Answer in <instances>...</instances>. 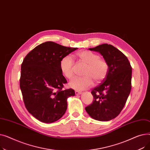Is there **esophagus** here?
Wrapping results in <instances>:
<instances>
[{
    "mask_svg": "<svg viewBox=\"0 0 150 150\" xmlns=\"http://www.w3.org/2000/svg\"><path fill=\"white\" fill-rule=\"evenodd\" d=\"M75 92L76 95H80V94L81 93V91H75Z\"/></svg>",
    "mask_w": 150,
    "mask_h": 150,
    "instance_id": "1",
    "label": "esophagus"
}]
</instances>
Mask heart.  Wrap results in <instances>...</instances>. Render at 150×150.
I'll return each mask as SVG.
<instances>
[{"instance_id": "b5f03b06", "label": "heart", "mask_w": 150, "mask_h": 150, "mask_svg": "<svg viewBox=\"0 0 150 150\" xmlns=\"http://www.w3.org/2000/svg\"><path fill=\"white\" fill-rule=\"evenodd\" d=\"M77 57L86 64L83 77H75L69 83L71 88L76 90H83L93 85V80L96 83L104 80L108 73V62L100 58L99 55L89 50H83L78 52ZM74 62L70 55H66L60 61L59 67L61 72L66 78L70 79L74 75Z\"/></svg>"}]
</instances>
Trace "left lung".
<instances>
[{"label": "left lung", "instance_id": "left-lung-1", "mask_svg": "<svg viewBox=\"0 0 150 150\" xmlns=\"http://www.w3.org/2000/svg\"><path fill=\"white\" fill-rule=\"evenodd\" d=\"M89 49L100 53L109 69L105 79L92 90L93 102L85 109L93 119L109 121L120 113L127 102L131 89L132 67L127 57L112 45L103 44Z\"/></svg>", "mask_w": 150, "mask_h": 150}]
</instances>
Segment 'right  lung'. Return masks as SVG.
Returning a JSON list of instances; mask_svg holds the SVG:
<instances>
[{
    "label": "right lung",
    "instance_id": "1",
    "mask_svg": "<svg viewBox=\"0 0 150 150\" xmlns=\"http://www.w3.org/2000/svg\"><path fill=\"white\" fill-rule=\"evenodd\" d=\"M78 48L47 41L29 52L21 65L20 88L28 111L44 123H53L63 116L72 89L62 90L67 83L61 72L62 58Z\"/></svg>",
    "mask_w": 150,
    "mask_h": 150
}]
</instances>
